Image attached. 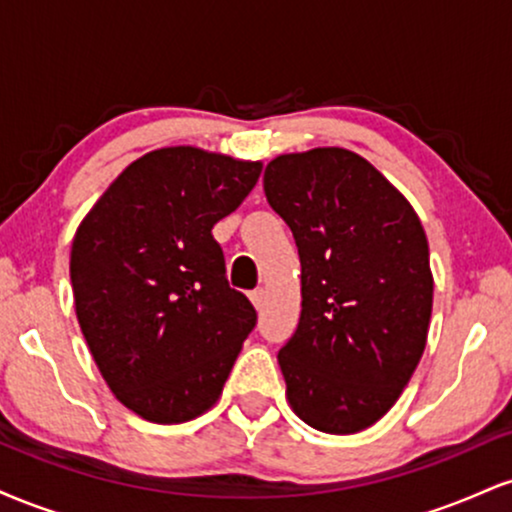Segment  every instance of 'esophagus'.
<instances>
[{"instance_id":"obj_1","label":"esophagus","mask_w":512,"mask_h":512,"mask_svg":"<svg viewBox=\"0 0 512 512\" xmlns=\"http://www.w3.org/2000/svg\"><path fill=\"white\" fill-rule=\"evenodd\" d=\"M264 298H267V293H264L262 289H260V291H252V293H250V301H252V305H255L257 310H262Z\"/></svg>"}]
</instances>
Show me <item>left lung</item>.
<instances>
[{
  "instance_id": "obj_1",
  "label": "left lung",
  "mask_w": 512,
  "mask_h": 512,
  "mask_svg": "<svg viewBox=\"0 0 512 512\" xmlns=\"http://www.w3.org/2000/svg\"><path fill=\"white\" fill-rule=\"evenodd\" d=\"M264 195L301 257V320L276 356L286 399L317 431H363L424 356L433 308L424 226L378 168L339 146L276 156Z\"/></svg>"
}]
</instances>
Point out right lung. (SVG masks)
Wrapping results in <instances>:
<instances>
[{"label": "right lung", "mask_w": 512, "mask_h": 512, "mask_svg": "<svg viewBox=\"0 0 512 512\" xmlns=\"http://www.w3.org/2000/svg\"><path fill=\"white\" fill-rule=\"evenodd\" d=\"M260 173L262 161L197 146L149 151L76 228V320L113 395L146 421L182 424L214 407L255 327L211 228Z\"/></svg>", "instance_id": "add662e5"}]
</instances>
